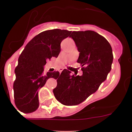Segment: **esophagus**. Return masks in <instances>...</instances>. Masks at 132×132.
I'll list each match as a JSON object with an SVG mask.
<instances>
[{
  "label": "esophagus",
  "mask_w": 132,
  "mask_h": 132,
  "mask_svg": "<svg viewBox=\"0 0 132 132\" xmlns=\"http://www.w3.org/2000/svg\"><path fill=\"white\" fill-rule=\"evenodd\" d=\"M62 70H63V68H60L59 70V73H61L62 72Z\"/></svg>",
  "instance_id": "esophagus-1"
}]
</instances>
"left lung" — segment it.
<instances>
[{"label": "left lung", "mask_w": 132, "mask_h": 132, "mask_svg": "<svg viewBox=\"0 0 132 132\" xmlns=\"http://www.w3.org/2000/svg\"><path fill=\"white\" fill-rule=\"evenodd\" d=\"M70 37L79 52L77 62L82 65L83 74L71 75V71L64 69L53 93L60 103L72 106L86 100L105 80L111 70L113 54L107 39L93 30L73 31Z\"/></svg>", "instance_id": "left-lung-1"}]
</instances>
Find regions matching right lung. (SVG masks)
Returning <instances> with one entry per match:
<instances>
[{"mask_svg":"<svg viewBox=\"0 0 132 132\" xmlns=\"http://www.w3.org/2000/svg\"><path fill=\"white\" fill-rule=\"evenodd\" d=\"M71 31L52 29L39 33L25 46L19 56L13 84L14 103L23 113H31L39 107L38 90L50 78H57L59 71L43 73L46 61L57 57L61 43Z\"/></svg>","mask_w":132,"mask_h":132,"instance_id":"right-lung-1","label":"right lung"}]
</instances>
